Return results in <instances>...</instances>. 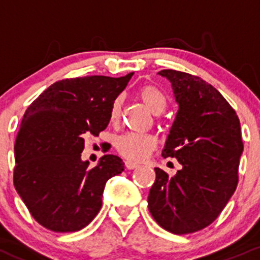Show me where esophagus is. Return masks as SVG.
I'll return each instance as SVG.
<instances>
[{
  "label": "esophagus",
  "mask_w": 260,
  "mask_h": 260,
  "mask_svg": "<svg viewBox=\"0 0 260 260\" xmlns=\"http://www.w3.org/2000/svg\"><path fill=\"white\" fill-rule=\"evenodd\" d=\"M124 165L128 170H135V169H137V167H140V165L136 164V162H133V161H129V159H127V161L124 162Z\"/></svg>",
  "instance_id": "34e87169"
}]
</instances>
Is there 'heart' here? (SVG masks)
Instances as JSON below:
<instances>
[{
	"mask_svg": "<svg viewBox=\"0 0 260 260\" xmlns=\"http://www.w3.org/2000/svg\"><path fill=\"white\" fill-rule=\"evenodd\" d=\"M137 96L153 114H159L166 108V95L158 86L153 84H145L137 90ZM122 108L120 98H115L111 106L109 118L117 122ZM157 146V140L151 135L140 133H124L115 141V148L123 157L132 161H141L146 158Z\"/></svg>",
	"mask_w": 260,
	"mask_h": 260,
	"instance_id": "heart-1",
	"label": "heart"
}]
</instances>
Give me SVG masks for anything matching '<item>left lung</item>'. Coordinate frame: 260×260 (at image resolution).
I'll return each instance as SVG.
<instances>
[{"mask_svg": "<svg viewBox=\"0 0 260 260\" xmlns=\"http://www.w3.org/2000/svg\"><path fill=\"white\" fill-rule=\"evenodd\" d=\"M179 111L162 156L179 159L182 169L170 176L154 169L148 209L157 224L172 234L209 226L234 193L243 152L237 113L211 84L196 75L165 69Z\"/></svg>", "mask_w": 260, "mask_h": 260, "instance_id": "8db88e82", "label": "left lung"}]
</instances>
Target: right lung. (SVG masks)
Segmentation results:
<instances>
[{"label": "right lung", "mask_w": 260, "mask_h": 260, "mask_svg": "<svg viewBox=\"0 0 260 260\" xmlns=\"http://www.w3.org/2000/svg\"><path fill=\"white\" fill-rule=\"evenodd\" d=\"M132 75L59 80L26 109L15 141L14 185L46 229L70 233L85 228L101 210L107 181L124 170L114 154L103 156L93 169L80 157L84 136L106 129L112 103Z\"/></svg>", "instance_id": "1"}]
</instances>
